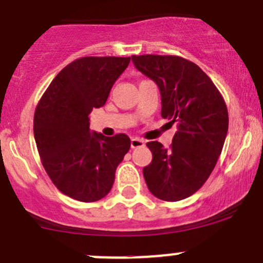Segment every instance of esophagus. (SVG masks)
<instances>
[{
    "mask_svg": "<svg viewBox=\"0 0 263 263\" xmlns=\"http://www.w3.org/2000/svg\"><path fill=\"white\" fill-rule=\"evenodd\" d=\"M145 145V141L143 139H140V137H132L131 139V148H140V146Z\"/></svg>",
    "mask_w": 263,
    "mask_h": 263,
    "instance_id": "34e87169",
    "label": "esophagus"
}]
</instances>
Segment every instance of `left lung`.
<instances>
[{"label":"left lung","instance_id":"8db88e82","mask_svg":"<svg viewBox=\"0 0 263 263\" xmlns=\"http://www.w3.org/2000/svg\"><path fill=\"white\" fill-rule=\"evenodd\" d=\"M135 67L159 88L162 118L178 124L168 149L149 141L153 159L143 174L152 195L180 201L197 192L214 170L228 131L222 95L196 63L178 55H132Z\"/></svg>","mask_w":263,"mask_h":263}]
</instances>
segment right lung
Segmentation results:
<instances>
[{
	"label": "right lung",
	"mask_w": 263,
	"mask_h": 263,
	"mask_svg": "<svg viewBox=\"0 0 263 263\" xmlns=\"http://www.w3.org/2000/svg\"><path fill=\"white\" fill-rule=\"evenodd\" d=\"M131 57H83L61 70L33 118L41 163L63 195L95 202L111 190L115 170L129 151L131 140L118 134L90 132L89 114L104 106L115 80Z\"/></svg>",
	"instance_id": "obj_1"
}]
</instances>
